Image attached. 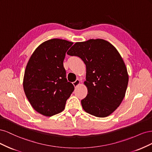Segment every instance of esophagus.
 Returning <instances> with one entry per match:
<instances>
[{
  "label": "esophagus",
  "mask_w": 152,
  "mask_h": 152,
  "mask_svg": "<svg viewBox=\"0 0 152 152\" xmlns=\"http://www.w3.org/2000/svg\"><path fill=\"white\" fill-rule=\"evenodd\" d=\"M80 81L79 79H77L75 82H73V86H74L75 87H76L79 85H80Z\"/></svg>",
  "instance_id": "34e87169"
}]
</instances>
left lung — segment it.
Instances as JSON below:
<instances>
[{
  "label": "left lung",
  "mask_w": 152,
  "mask_h": 152,
  "mask_svg": "<svg viewBox=\"0 0 152 152\" xmlns=\"http://www.w3.org/2000/svg\"><path fill=\"white\" fill-rule=\"evenodd\" d=\"M67 54L82 59L86 66L87 95L81 100L84 110L97 117L112 114L121 104L128 85L126 64L117 49L97 39L76 42Z\"/></svg>",
  "instance_id": "8db88e82"
}]
</instances>
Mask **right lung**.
Instances as JSON below:
<instances>
[{
    "label": "right lung",
    "mask_w": 152,
    "mask_h": 152,
    "mask_svg": "<svg viewBox=\"0 0 152 152\" xmlns=\"http://www.w3.org/2000/svg\"><path fill=\"white\" fill-rule=\"evenodd\" d=\"M73 43L59 39L45 41L35 49L27 63L23 89L35 111L51 117L63 111L74 90L67 81L63 61Z\"/></svg>",
    "instance_id": "right-lung-1"
}]
</instances>
